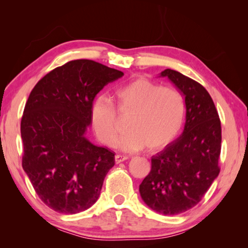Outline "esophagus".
Returning <instances> with one entry per match:
<instances>
[{
	"label": "esophagus",
	"instance_id": "esophagus-1",
	"mask_svg": "<svg viewBox=\"0 0 248 248\" xmlns=\"http://www.w3.org/2000/svg\"><path fill=\"white\" fill-rule=\"evenodd\" d=\"M125 160H128V156L127 155H115L116 164H118V163H121V162H124Z\"/></svg>",
	"mask_w": 248,
	"mask_h": 248
}]
</instances>
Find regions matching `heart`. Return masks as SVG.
I'll list each match as a JSON object with an SVG mask.
<instances>
[{
  "mask_svg": "<svg viewBox=\"0 0 248 248\" xmlns=\"http://www.w3.org/2000/svg\"><path fill=\"white\" fill-rule=\"evenodd\" d=\"M114 96L116 107L103 96L94 99L91 107L92 128L105 145L112 144L118 134L117 110L130 116L129 132L116 143L125 151L146 147L148 152L159 151L176 138L182 127L186 104L182 94L175 88L138 78L116 88Z\"/></svg>",
  "mask_w": 248,
  "mask_h": 248,
  "instance_id": "1",
  "label": "heart"
}]
</instances>
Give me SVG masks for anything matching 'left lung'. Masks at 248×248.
Returning a JSON list of instances; mask_svg holds the SVG:
<instances>
[{"label": "left lung", "instance_id": "1", "mask_svg": "<svg viewBox=\"0 0 248 248\" xmlns=\"http://www.w3.org/2000/svg\"><path fill=\"white\" fill-rule=\"evenodd\" d=\"M167 77L186 98L182 135L151 157V170L140 186L145 203L155 211L176 215L195 207L218 176L222 127L213 100L202 84L176 70Z\"/></svg>", "mask_w": 248, "mask_h": 248}]
</instances>
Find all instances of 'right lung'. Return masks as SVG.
<instances>
[{"mask_svg": "<svg viewBox=\"0 0 248 248\" xmlns=\"http://www.w3.org/2000/svg\"><path fill=\"white\" fill-rule=\"evenodd\" d=\"M124 73L91 60L66 62L40 78L21 119L22 167L43 202L76 214L97 202L115 164L110 150L85 139L96 94Z\"/></svg>", "mask_w": 248, "mask_h": 248, "instance_id": "right-lung-1", "label": "right lung"}]
</instances>
